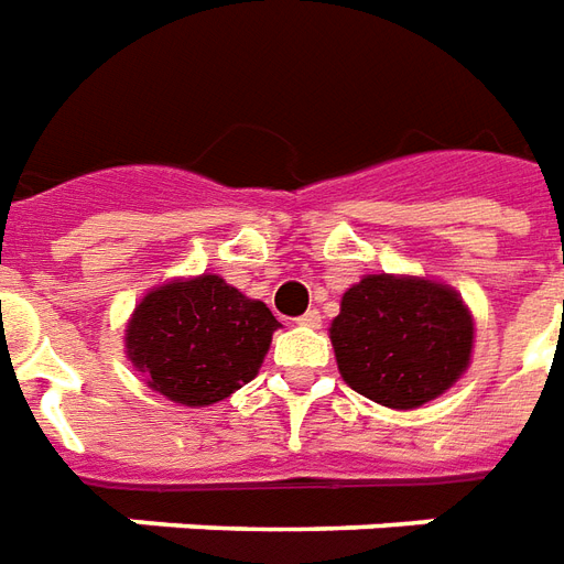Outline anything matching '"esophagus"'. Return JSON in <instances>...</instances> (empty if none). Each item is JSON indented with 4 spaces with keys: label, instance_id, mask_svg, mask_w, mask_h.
Segmentation results:
<instances>
[{
    "label": "esophagus",
    "instance_id": "obj_1",
    "mask_svg": "<svg viewBox=\"0 0 564 564\" xmlns=\"http://www.w3.org/2000/svg\"><path fill=\"white\" fill-rule=\"evenodd\" d=\"M297 324H303V327H322V312H318V310H306L297 318Z\"/></svg>",
    "mask_w": 564,
    "mask_h": 564
}]
</instances>
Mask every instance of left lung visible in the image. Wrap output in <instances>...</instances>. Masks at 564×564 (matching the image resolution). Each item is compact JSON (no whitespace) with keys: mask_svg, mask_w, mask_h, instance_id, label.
Instances as JSON below:
<instances>
[{"mask_svg":"<svg viewBox=\"0 0 564 564\" xmlns=\"http://www.w3.org/2000/svg\"><path fill=\"white\" fill-rule=\"evenodd\" d=\"M330 339L348 388L388 409H417L468 367L471 315L445 285L367 276L345 291Z\"/></svg>","mask_w":564,"mask_h":564,"instance_id":"obj_1","label":"left lung"}]
</instances>
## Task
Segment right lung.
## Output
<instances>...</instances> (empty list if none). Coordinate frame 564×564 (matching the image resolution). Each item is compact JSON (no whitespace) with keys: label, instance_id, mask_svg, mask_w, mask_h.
<instances>
[{"label":"right lung","instance_id":"obj_1","mask_svg":"<svg viewBox=\"0 0 564 564\" xmlns=\"http://www.w3.org/2000/svg\"><path fill=\"white\" fill-rule=\"evenodd\" d=\"M276 327L261 300L197 276L150 291L131 315L126 348L162 397L213 405L258 376Z\"/></svg>","mask_w":564,"mask_h":564}]
</instances>
